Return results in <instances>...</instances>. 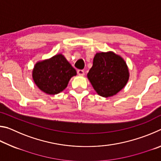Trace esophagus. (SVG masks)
Segmentation results:
<instances>
[{"mask_svg": "<svg viewBox=\"0 0 161 161\" xmlns=\"http://www.w3.org/2000/svg\"><path fill=\"white\" fill-rule=\"evenodd\" d=\"M77 74L80 76L84 75V71L83 69H78L77 70Z\"/></svg>", "mask_w": 161, "mask_h": 161, "instance_id": "34e87169", "label": "esophagus"}]
</instances>
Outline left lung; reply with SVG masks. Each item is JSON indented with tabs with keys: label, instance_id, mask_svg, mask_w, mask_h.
<instances>
[{
	"label": "left lung",
	"instance_id": "1",
	"mask_svg": "<svg viewBox=\"0 0 161 161\" xmlns=\"http://www.w3.org/2000/svg\"><path fill=\"white\" fill-rule=\"evenodd\" d=\"M97 94L103 97L116 94L126 85L129 78V69L124 59L113 52L99 53L87 74Z\"/></svg>",
	"mask_w": 161,
	"mask_h": 161
}]
</instances>
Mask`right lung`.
I'll use <instances>...</instances> for the list:
<instances>
[{
	"mask_svg": "<svg viewBox=\"0 0 161 161\" xmlns=\"http://www.w3.org/2000/svg\"><path fill=\"white\" fill-rule=\"evenodd\" d=\"M76 75V70L61 54L37 62L32 70V78L38 88L52 95L63 91Z\"/></svg>",
	"mask_w": 161,
	"mask_h": 161,
	"instance_id": "obj_1",
	"label": "right lung"
}]
</instances>
